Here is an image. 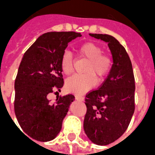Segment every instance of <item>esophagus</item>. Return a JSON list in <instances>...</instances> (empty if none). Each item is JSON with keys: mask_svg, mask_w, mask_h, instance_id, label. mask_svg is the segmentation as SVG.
Instances as JSON below:
<instances>
[{"mask_svg": "<svg viewBox=\"0 0 155 155\" xmlns=\"http://www.w3.org/2000/svg\"><path fill=\"white\" fill-rule=\"evenodd\" d=\"M75 98L77 99L78 101H84V96H83V95H81V94H76V95H75Z\"/></svg>", "mask_w": 155, "mask_h": 155, "instance_id": "esophagus-1", "label": "esophagus"}]
</instances>
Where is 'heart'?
<instances>
[{
    "instance_id": "obj_1",
    "label": "heart",
    "mask_w": 155,
    "mask_h": 155,
    "mask_svg": "<svg viewBox=\"0 0 155 155\" xmlns=\"http://www.w3.org/2000/svg\"><path fill=\"white\" fill-rule=\"evenodd\" d=\"M79 54L87 60L84 66L86 72L75 74L66 81L65 85L69 91L74 93H84L97 83V78L107 75L113 65V60L110 54L102 52V48L94 42H86L79 48ZM61 67L65 74H71L74 71V60L72 54L65 51L61 59Z\"/></svg>"
}]
</instances>
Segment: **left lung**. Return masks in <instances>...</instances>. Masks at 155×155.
Instances as JSON below:
<instances>
[{
  "mask_svg": "<svg viewBox=\"0 0 155 155\" xmlns=\"http://www.w3.org/2000/svg\"><path fill=\"white\" fill-rule=\"evenodd\" d=\"M107 42L114 64L100 87L84 98L87 110L84 130L88 138L99 145H107L123 134L132 119L135 104L133 67L125 48L114 36L90 34Z\"/></svg>",
  "mask_w": 155,
  "mask_h": 155,
  "instance_id": "8db88e82",
  "label": "left lung"
}]
</instances>
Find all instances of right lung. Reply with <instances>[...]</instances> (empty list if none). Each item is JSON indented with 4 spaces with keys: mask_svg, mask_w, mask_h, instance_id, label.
<instances>
[{
    "mask_svg": "<svg viewBox=\"0 0 155 155\" xmlns=\"http://www.w3.org/2000/svg\"><path fill=\"white\" fill-rule=\"evenodd\" d=\"M80 36L74 31L45 33L22 58L15 81L14 109L21 128L33 140L50 141L61 131L74 96H60L54 103L48 97L63 87L61 56L68 43Z\"/></svg>",
    "mask_w": 155,
    "mask_h": 155,
    "instance_id": "add662e5",
    "label": "right lung"
}]
</instances>
